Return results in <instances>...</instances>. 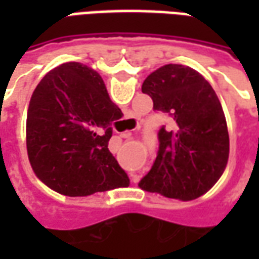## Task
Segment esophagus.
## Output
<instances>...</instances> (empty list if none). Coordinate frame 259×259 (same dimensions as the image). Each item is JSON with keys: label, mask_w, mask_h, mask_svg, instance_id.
<instances>
[{"label": "esophagus", "mask_w": 259, "mask_h": 259, "mask_svg": "<svg viewBox=\"0 0 259 259\" xmlns=\"http://www.w3.org/2000/svg\"><path fill=\"white\" fill-rule=\"evenodd\" d=\"M130 135H132V133H130V132H126V133H123V137H126V139H127V137H130ZM135 180V179H133ZM136 182V180H135Z\"/></svg>", "instance_id": "esophagus-1"}]
</instances>
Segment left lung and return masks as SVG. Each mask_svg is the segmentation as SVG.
I'll list each match as a JSON object with an SVG mask.
<instances>
[{
	"label": "left lung",
	"instance_id": "left-lung-1",
	"mask_svg": "<svg viewBox=\"0 0 259 259\" xmlns=\"http://www.w3.org/2000/svg\"><path fill=\"white\" fill-rule=\"evenodd\" d=\"M141 91L174 124L158 132V155L140 189L182 201L205 194L229 159L228 124L215 90L190 66L168 64L147 76Z\"/></svg>",
	"mask_w": 259,
	"mask_h": 259
}]
</instances>
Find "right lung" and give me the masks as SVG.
Returning <instances> with one entry per match:
<instances>
[{
	"mask_svg": "<svg viewBox=\"0 0 259 259\" xmlns=\"http://www.w3.org/2000/svg\"><path fill=\"white\" fill-rule=\"evenodd\" d=\"M120 116L93 68L66 62L50 70L27 108L26 146L33 172L69 197L127 187V175L108 150L111 126Z\"/></svg>",
	"mask_w": 259,
	"mask_h": 259,
	"instance_id": "1",
	"label": "right lung"
}]
</instances>
